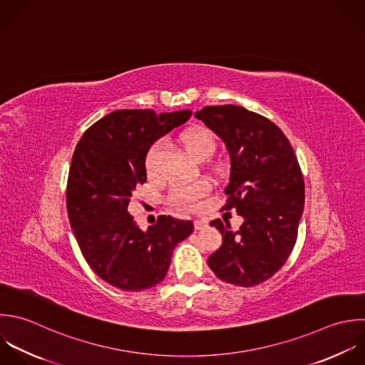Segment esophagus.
Masks as SVG:
<instances>
[{
    "instance_id": "obj_1",
    "label": "esophagus",
    "mask_w": 365,
    "mask_h": 365,
    "mask_svg": "<svg viewBox=\"0 0 365 365\" xmlns=\"http://www.w3.org/2000/svg\"><path fill=\"white\" fill-rule=\"evenodd\" d=\"M207 226V220L206 219H196L195 220V229L196 230H202Z\"/></svg>"
}]
</instances>
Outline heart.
Masks as SVG:
<instances>
[{"mask_svg": "<svg viewBox=\"0 0 365 365\" xmlns=\"http://www.w3.org/2000/svg\"><path fill=\"white\" fill-rule=\"evenodd\" d=\"M182 142L186 150L195 158L207 156L215 148L213 133L203 126H195L182 133ZM163 140H156L148 149L145 156V168L149 176H156L160 169V159L163 153ZM210 185L205 179H197L190 183H178L172 193L170 200L180 207L195 209L199 206L200 199L207 195Z\"/></svg>", "mask_w": 365, "mask_h": 365, "instance_id": "obj_1", "label": "heart"}]
</instances>
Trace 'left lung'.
I'll list each match as a JSON object with an SVG mask.
<instances>
[{
	"instance_id": "1",
	"label": "left lung",
	"mask_w": 365,
	"mask_h": 365,
	"mask_svg": "<svg viewBox=\"0 0 365 365\" xmlns=\"http://www.w3.org/2000/svg\"><path fill=\"white\" fill-rule=\"evenodd\" d=\"M195 116L226 143L230 180L222 210L236 209L245 222L212 220L223 245L207 263L223 282L253 287L273 277L297 240L304 207V179L294 150L270 119L243 106H205Z\"/></svg>"
}]
</instances>
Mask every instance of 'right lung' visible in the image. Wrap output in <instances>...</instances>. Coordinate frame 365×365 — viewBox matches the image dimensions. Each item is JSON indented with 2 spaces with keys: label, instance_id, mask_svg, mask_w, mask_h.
Listing matches in <instances>:
<instances>
[{
  "label": "right lung",
  "instance_id": "add662e5",
  "mask_svg": "<svg viewBox=\"0 0 365 365\" xmlns=\"http://www.w3.org/2000/svg\"><path fill=\"white\" fill-rule=\"evenodd\" d=\"M190 115L189 109L115 110L89 126L75 148L66 183L69 223L89 267L119 290L159 284L175 247L193 232L190 220L165 215L142 232L128 212L146 182L148 149Z\"/></svg>",
  "mask_w": 365,
  "mask_h": 365
}]
</instances>
